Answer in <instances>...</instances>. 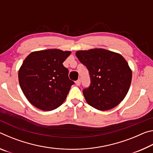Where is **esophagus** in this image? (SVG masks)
Returning <instances> with one entry per match:
<instances>
[{"label": "esophagus", "mask_w": 153, "mask_h": 153, "mask_svg": "<svg viewBox=\"0 0 153 153\" xmlns=\"http://www.w3.org/2000/svg\"><path fill=\"white\" fill-rule=\"evenodd\" d=\"M76 85L77 86H79L80 85V84H81V79H77V81L76 82Z\"/></svg>", "instance_id": "esophagus-1"}]
</instances>
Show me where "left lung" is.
Here are the masks:
<instances>
[{
    "label": "left lung",
    "mask_w": 153,
    "mask_h": 153,
    "mask_svg": "<svg viewBox=\"0 0 153 153\" xmlns=\"http://www.w3.org/2000/svg\"><path fill=\"white\" fill-rule=\"evenodd\" d=\"M76 55L89 71L91 83L83 90L86 102L100 111L120 104L128 92L132 77L126 59L120 54L103 48L78 51Z\"/></svg>",
    "instance_id": "left-lung-1"
}]
</instances>
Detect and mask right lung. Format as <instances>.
<instances>
[{"mask_svg": "<svg viewBox=\"0 0 153 153\" xmlns=\"http://www.w3.org/2000/svg\"><path fill=\"white\" fill-rule=\"evenodd\" d=\"M71 51L48 49L28 55L18 77L21 88L31 104L40 110H54L63 104L71 86L69 71L63 63Z\"/></svg>", "mask_w": 153, "mask_h": 153, "instance_id": "1", "label": "right lung"}]
</instances>
